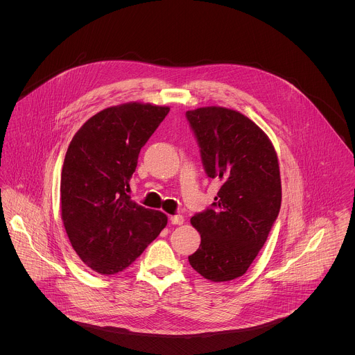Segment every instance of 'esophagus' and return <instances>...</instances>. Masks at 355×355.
Returning <instances> with one entry per match:
<instances>
[{"label": "esophagus", "instance_id": "obj_1", "mask_svg": "<svg viewBox=\"0 0 355 355\" xmlns=\"http://www.w3.org/2000/svg\"><path fill=\"white\" fill-rule=\"evenodd\" d=\"M171 223L173 225H182L184 223V217L180 216V214H175V216H171Z\"/></svg>", "mask_w": 355, "mask_h": 355}]
</instances>
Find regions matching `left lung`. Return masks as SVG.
Returning <instances> with one entry per match:
<instances>
[{
    "mask_svg": "<svg viewBox=\"0 0 355 355\" xmlns=\"http://www.w3.org/2000/svg\"><path fill=\"white\" fill-rule=\"evenodd\" d=\"M186 117L207 178L220 183L214 202L191 217L201 245L189 261L207 280H234L246 273L279 216L277 155L263 131L236 110L207 106Z\"/></svg>",
    "mask_w": 355,
    "mask_h": 355,
    "instance_id": "8db88e82",
    "label": "left lung"
}]
</instances>
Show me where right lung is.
Wrapping results in <instances>:
<instances>
[{
  "label": "right lung",
  "instance_id": "obj_1",
  "mask_svg": "<svg viewBox=\"0 0 355 355\" xmlns=\"http://www.w3.org/2000/svg\"><path fill=\"white\" fill-rule=\"evenodd\" d=\"M169 107L124 103L89 119L72 138L61 171V217L80 259L101 275L130 266L166 225L162 211L127 194L138 155Z\"/></svg>",
  "mask_w": 355,
  "mask_h": 355
}]
</instances>
